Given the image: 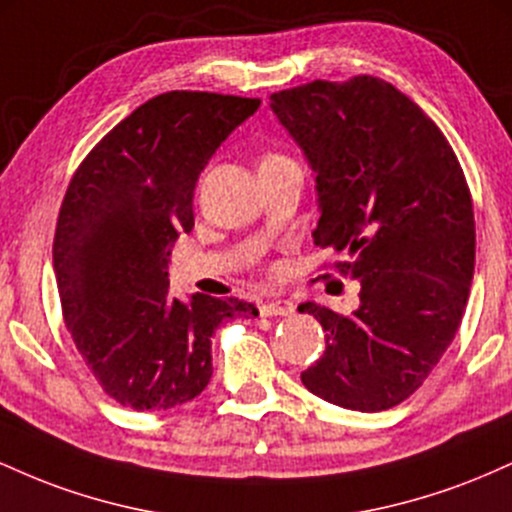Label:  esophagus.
<instances>
[{
  "instance_id": "obj_1",
  "label": "esophagus",
  "mask_w": 512,
  "mask_h": 512,
  "mask_svg": "<svg viewBox=\"0 0 512 512\" xmlns=\"http://www.w3.org/2000/svg\"><path fill=\"white\" fill-rule=\"evenodd\" d=\"M260 313L264 317H272V315H293L296 313V305L291 301H284V298H272V301H264L260 305Z\"/></svg>"
}]
</instances>
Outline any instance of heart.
<instances>
[{"label":"heart","mask_w":512,"mask_h":512,"mask_svg":"<svg viewBox=\"0 0 512 512\" xmlns=\"http://www.w3.org/2000/svg\"><path fill=\"white\" fill-rule=\"evenodd\" d=\"M272 156H276V154H269V156H264V158H272Z\"/></svg>","instance_id":"heart-1"}]
</instances>
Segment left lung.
<instances>
[{"label":"left lung","mask_w":512,"mask_h":512,"mask_svg":"<svg viewBox=\"0 0 512 512\" xmlns=\"http://www.w3.org/2000/svg\"><path fill=\"white\" fill-rule=\"evenodd\" d=\"M315 170V245L361 281V305L317 303L325 351L301 380L327 402L383 411L414 395L452 344L474 276V209L455 151L411 98L375 76L272 93Z\"/></svg>","instance_id":"8db88e82"}]
</instances>
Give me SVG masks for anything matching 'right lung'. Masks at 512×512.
Segmentation results:
<instances>
[{
	"label": "right lung",
	"mask_w": 512,
	"mask_h": 512,
	"mask_svg": "<svg viewBox=\"0 0 512 512\" xmlns=\"http://www.w3.org/2000/svg\"><path fill=\"white\" fill-rule=\"evenodd\" d=\"M260 98L168 91L88 151L57 216L52 262L62 317L93 378L117 404L173 409L211 378V334L255 317L238 298L168 291V248L195 226L192 199L223 139Z\"/></svg>",
	"instance_id": "add662e5"
}]
</instances>
